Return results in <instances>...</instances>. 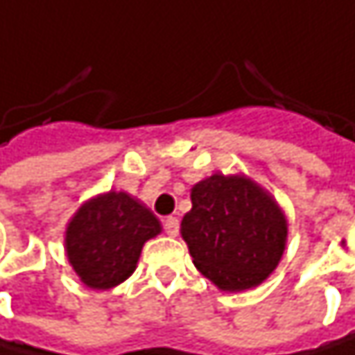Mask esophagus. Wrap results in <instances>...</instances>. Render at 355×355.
<instances>
[{
  "instance_id": "obj_1",
  "label": "esophagus",
  "mask_w": 355,
  "mask_h": 355,
  "mask_svg": "<svg viewBox=\"0 0 355 355\" xmlns=\"http://www.w3.org/2000/svg\"><path fill=\"white\" fill-rule=\"evenodd\" d=\"M163 227H165L167 236H178V232H180V221H178L175 217H165V219H163Z\"/></svg>"
}]
</instances>
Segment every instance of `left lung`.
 Listing matches in <instances>:
<instances>
[{
	"label": "left lung",
	"instance_id": "8db88e82",
	"mask_svg": "<svg viewBox=\"0 0 355 355\" xmlns=\"http://www.w3.org/2000/svg\"><path fill=\"white\" fill-rule=\"evenodd\" d=\"M192 209L180 234L194 266L221 291H246L277 268L287 244V217L244 173H213L192 186Z\"/></svg>",
	"mask_w": 355,
	"mask_h": 355
}]
</instances>
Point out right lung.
<instances>
[{"instance_id":"add662e5","label":"right lung","mask_w":355,"mask_h":355,"mask_svg":"<svg viewBox=\"0 0 355 355\" xmlns=\"http://www.w3.org/2000/svg\"><path fill=\"white\" fill-rule=\"evenodd\" d=\"M159 234L150 209L128 192L109 190L78 207L66 225L64 248L87 287L111 289L136 270L142 246Z\"/></svg>"}]
</instances>
